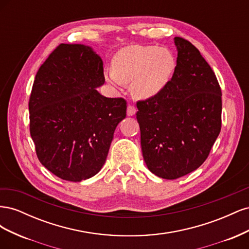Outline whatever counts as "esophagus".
<instances>
[{
	"label": "esophagus",
	"instance_id": "34e87169",
	"mask_svg": "<svg viewBox=\"0 0 249 249\" xmlns=\"http://www.w3.org/2000/svg\"><path fill=\"white\" fill-rule=\"evenodd\" d=\"M135 114H136V108L132 106V105H129V106H127V109H126V115L127 116H133Z\"/></svg>",
	"mask_w": 249,
	"mask_h": 249
}]
</instances>
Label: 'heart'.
Segmentation results:
<instances>
[{
    "mask_svg": "<svg viewBox=\"0 0 249 249\" xmlns=\"http://www.w3.org/2000/svg\"><path fill=\"white\" fill-rule=\"evenodd\" d=\"M177 69L172 53L154 46H131L120 50L113 58L112 71L104 76L110 85H130L133 95L148 100L162 92Z\"/></svg>",
    "mask_w": 249,
    "mask_h": 249,
    "instance_id": "1",
    "label": "heart"
}]
</instances>
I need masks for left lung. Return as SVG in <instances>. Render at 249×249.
I'll use <instances>...</instances> for the list:
<instances>
[{"label": "left lung", "instance_id": "obj_1", "mask_svg": "<svg viewBox=\"0 0 249 249\" xmlns=\"http://www.w3.org/2000/svg\"><path fill=\"white\" fill-rule=\"evenodd\" d=\"M177 69L167 87L137 103L143 159L149 171L176 179L206 161L221 130V89L191 42L175 37Z\"/></svg>", "mask_w": 249, "mask_h": 249}]
</instances>
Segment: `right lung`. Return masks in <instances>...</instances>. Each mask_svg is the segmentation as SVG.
Masks as SVG:
<instances>
[{"label":"right lung","instance_id":"1","mask_svg":"<svg viewBox=\"0 0 249 249\" xmlns=\"http://www.w3.org/2000/svg\"><path fill=\"white\" fill-rule=\"evenodd\" d=\"M103 60L91 47L62 43L36 73L30 133L40 163L60 178L81 182L106 162L126 102L102 95Z\"/></svg>","mask_w":249,"mask_h":249}]
</instances>
